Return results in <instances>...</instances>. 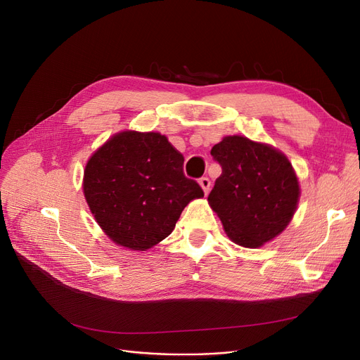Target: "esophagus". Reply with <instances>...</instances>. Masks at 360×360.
<instances>
[{
	"mask_svg": "<svg viewBox=\"0 0 360 360\" xmlns=\"http://www.w3.org/2000/svg\"><path fill=\"white\" fill-rule=\"evenodd\" d=\"M200 185H201V188H202V191H204V194H207L209 193V190H210V179L209 178H200Z\"/></svg>",
	"mask_w": 360,
	"mask_h": 360,
	"instance_id": "1",
	"label": "esophagus"
}]
</instances>
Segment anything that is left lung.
Returning a JSON list of instances; mask_svg holds the SVG:
<instances>
[{"instance_id": "obj_1", "label": "left lung", "mask_w": 360, "mask_h": 360, "mask_svg": "<svg viewBox=\"0 0 360 360\" xmlns=\"http://www.w3.org/2000/svg\"><path fill=\"white\" fill-rule=\"evenodd\" d=\"M221 166L209 204L240 247L258 248L285 231L299 201L292 163L269 144L228 136L212 148Z\"/></svg>"}]
</instances>
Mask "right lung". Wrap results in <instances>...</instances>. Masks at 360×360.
Wrapping results in <instances>:
<instances>
[{
    "label": "right lung",
    "instance_id": "obj_1",
    "mask_svg": "<svg viewBox=\"0 0 360 360\" xmlns=\"http://www.w3.org/2000/svg\"><path fill=\"white\" fill-rule=\"evenodd\" d=\"M184 156L159 132L122 131L89 159L83 191L110 240L146 251L163 240L201 186L184 175Z\"/></svg>",
    "mask_w": 360,
    "mask_h": 360
}]
</instances>
